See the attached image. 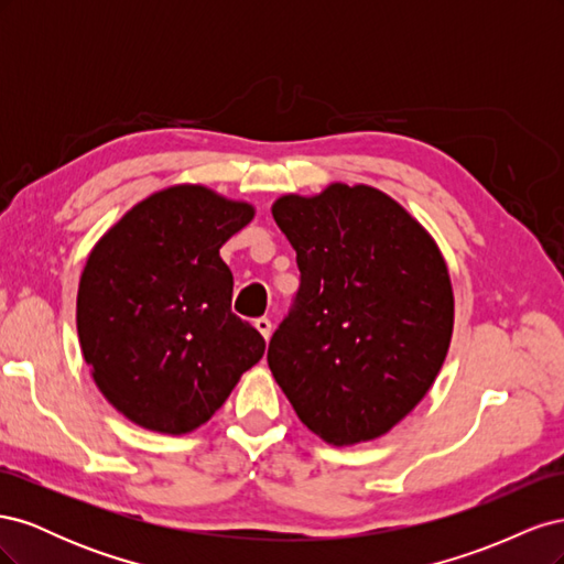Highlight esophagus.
Segmentation results:
<instances>
[{
    "instance_id": "obj_1",
    "label": "esophagus",
    "mask_w": 564,
    "mask_h": 564,
    "mask_svg": "<svg viewBox=\"0 0 564 564\" xmlns=\"http://www.w3.org/2000/svg\"><path fill=\"white\" fill-rule=\"evenodd\" d=\"M253 324H256V329H259V332L263 334V338H270V334H272V322H270L268 317H259Z\"/></svg>"
}]
</instances>
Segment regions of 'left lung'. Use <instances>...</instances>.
I'll list each match as a JSON object with an SVG mask.
<instances>
[{"label":"left lung","instance_id":"8db88e82","mask_svg":"<svg viewBox=\"0 0 564 564\" xmlns=\"http://www.w3.org/2000/svg\"><path fill=\"white\" fill-rule=\"evenodd\" d=\"M272 218L301 272L268 346L272 377L322 440L388 433L429 392L449 348L454 296L435 242L367 185L286 195Z\"/></svg>","mask_w":564,"mask_h":564}]
</instances>
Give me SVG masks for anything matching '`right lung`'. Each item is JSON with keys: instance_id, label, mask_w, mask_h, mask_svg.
I'll list each match as a JSON object with an SVG mask.
<instances>
[{"instance_id": "1", "label": "right lung", "mask_w": 564, "mask_h": 564, "mask_svg": "<svg viewBox=\"0 0 564 564\" xmlns=\"http://www.w3.org/2000/svg\"><path fill=\"white\" fill-rule=\"evenodd\" d=\"M253 209L202 185L143 199L96 245L82 272L77 334L108 402L160 433L207 423L265 340L237 317L218 249Z\"/></svg>"}]
</instances>
